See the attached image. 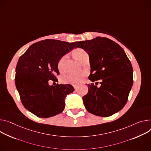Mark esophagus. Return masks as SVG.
<instances>
[{"label": "esophagus", "mask_w": 151, "mask_h": 151, "mask_svg": "<svg viewBox=\"0 0 151 151\" xmlns=\"http://www.w3.org/2000/svg\"><path fill=\"white\" fill-rule=\"evenodd\" d=\"M73 87H74V88H75V90H76V89L78 88V86H73Z\"/></svg>", "instance_id": "1"}]
</instances>
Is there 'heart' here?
Segmentation results:
<instances>
[{
	"label": "heart",
	"instance_id": "obj_1",
	"mask_svg": "<svg viewBox=\"0 0 151 151\" xmlns=\"http://www.w3.org/2000/svg\"><path fill=\"white\" fill-rule=\"evenodd\" d=\"M73 56L76 60L79 62L83 61L86 57H88L87 52L81 48H77L73 50ZM66 57L63 56L61 57L57 64L58 69L59 71L62 72L64 70V63ZM86 76L84 73H68L63 76L61 78V82L64 84L76 85L79 84L80 82L83 80L84 77Z\"/></svg>",
	"mask_w": 151,
	"mask_h": 151
}]
</instances>
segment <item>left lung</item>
<instances>
[{"label": "left lung", "mask_w": 151, "mask_h": 151, "mask_svg": "<svg viewBox=\"0 0 151 151\" xmlns=\"http://www.w3.org/2000/svg\"><path fill=\"white\" fill-rule=\"evenodd\" d=\"M76 47L88 54L89 80H101L99 87L93 83L88 84V93L83 97L88 112L108 117L121 110L128 101L133 84L132 67L124 50L114 41L101 37L81 41Z\"/></svg>", "instance_id": "1"}]
</instances>
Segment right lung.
I'll return each mask as SVG.
<instances>
[{"mask_svg": "<svg viewBox=\"0 0 151 151\" xmlns=\"http://www.w3.org/2000/svg\"><path fill=\"white\" fill-rule=\"evenodd\" d=\"M77 42L47 39L32 45L19 58L15 83L24 107L38 117L47 118L63 111L67 95L74 91L70 84L49 86L57 82L59 60Z\"/></svg>", "mask_w": 151, "mask_h": 151, "instance_id": "add662e5", "label": "right lung"}]
</instances>
